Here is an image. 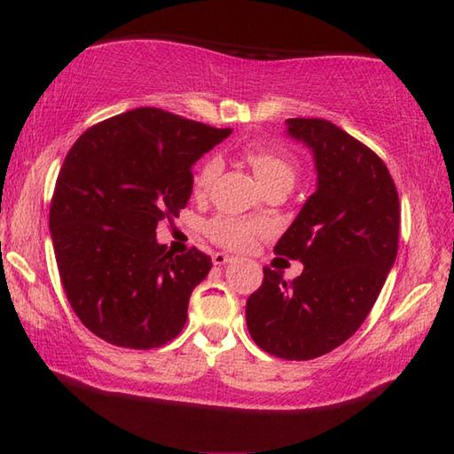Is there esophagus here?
Here are the masks:
<instances>
[{
  "instance_id": "34e87169",
  "label": "esophagus",
  "mask_w": 454,
  "mask_h": 454,
  "mask_svg": "<svg viewBox=\"0 0 454 454\" xmlns=\"http://www.w3.org/2000/svg\"><path fill=\"white\" fill-rule=\"evenodd\" d=\"M230 260H232V258H230L228 254H222V252H216V254L212 256V264L214 266H224V264L230 262Z\"/></svg>"
}]
</instances>
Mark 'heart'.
<instances>
[{
  "mask_svg": "<svg viewBox=\"0 0 454 454\" xmlns=\"http://www.w3.org/2000/svg\"><path fill=\"white\" fill-rule=\"evenodd\" d=\"M248 162L264 190L278 182L292 184L296 178V164L288 153L268 150V148H252L248 150ZM220 172H222L220 156L214 153V156L206 158L194 178L196 190L208 192L214 180L220 176ZM254 230L256 226L246 224V222L228 218V216H220L208 224V234L212 236V240H216L220 246H226V248H244V246H248Z\"/></svg>",
  "mask_w": 454,
  "mask_h": 454,
  "instance_id": "1",
  "label": "heart"
}]
</instances>
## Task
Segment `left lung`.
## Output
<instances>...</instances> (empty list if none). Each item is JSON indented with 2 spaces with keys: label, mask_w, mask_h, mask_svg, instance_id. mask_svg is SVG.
<instances>
[{
  "label": "left lung",
  "mask_w": 454,
  "mask_h": 454,
  "mask_svg": "<svg viewBox=\"0 0 454 454\" xmlns=\"http://www.w3.org/2000/svg\"><path fill=\"white\" fill-rule=\"evenodd\" d=\"M286 136L310 150L317 190L274 250L304 270L286 280L264 268L246 325L270 355L310 360L348 340L371 312L395 266L401 208L382 160L333 121L290 118Z\"/></svg>",
  "instance_id": "1"
}]
</instances>
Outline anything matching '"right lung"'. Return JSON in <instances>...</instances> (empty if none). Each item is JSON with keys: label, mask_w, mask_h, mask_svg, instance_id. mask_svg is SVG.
<instances>
[{"label": "right lung", "mask_w": 454, "mask_h": 454, "mask_svg": "<svg viewBox=\"0 0 454 454\" xmlns=\"http://www.w3.org/2000/svg\"><path fill=\"white\" fill-rule=\"evenodd\" d=\"M230 134L137 107L86 129L67 152L50 208L53 252L74 312L102 340L156 348L186 325L212 258L174 254L156 226L178 216L192 166Z\"/></svg>", "instance_id": "right-lung-1"}]
</instances>
